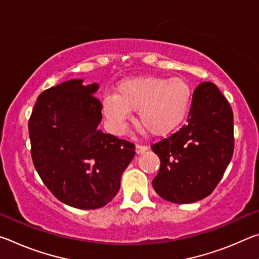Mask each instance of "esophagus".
Here are the masks:
<instances>
[{
    "mask_svg": "<svg viewBox=\"0 0 259 259\" xmlns=\"http://www.w3.org/2000/svg\"><path fill=\"white\" fill-rule=\"evenodd\" d=\"M147 151V147L146 146H143V145H137L136 146V153L137 154H143V153H145Z\"/></svg>",
    "mask_w": 259,
    "mask_h": 259,
    "instance_id": "1",
    "label": "esophagus"
}]
</instances>
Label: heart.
<instances>
[{"mask_svg":"<svg viewBox=\"0 0 259 259\" xmlns=\"http://www.w3.org/2000/svg\"><path fill=\"white\" fill-rule=\"evenodd\" d=\"M192 89L182 77L139 76L122 81L115 96L103 98V112L114 130L120 133L137 111V124L155 137L176 130L188 115Z\"/></svg>","mask_w":259,"mask_h":259,"instance_id":"obj_1","label":"heart"}]
</instances>
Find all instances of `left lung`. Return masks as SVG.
I'll list each match as a JSON object with an SVG mask.
<instances>
[{"label": "left lung", "mask_w": 259, "mask_h": 259, "mask_svg": "<svg viewBox=\"0 0 259 259\" xmlns=\"http://www.w3.org/2000/svg\"><path fill=\"white\" fill-rule=\"evenodd\" d=\"M161 165L153 188L172 203H192L211 193L233 155V112L211 82L193 94L187 124L152 146Z\"/></svg>", "instance_id": "1"}]
</instances>
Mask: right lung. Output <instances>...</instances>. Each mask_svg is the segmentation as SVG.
<instances>
[{"instance_id":"1","label":"right lung","mask_w":259,"mask_h":259,"mask_svg":"<svg viewBox=\"0 0 259 259\" xmlns=\"http://www.w3.org/2000/svg\"><path fill=\"white\" fill-rule=\"evenodd\" d=\"M98 89L82 78L52 87L38 96L28 122L33 163L42 182L59 201L77 209L106 205L135 156L133 143L98 129Z\"/></svg>"}]
</instances>
